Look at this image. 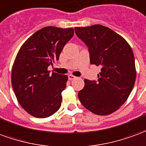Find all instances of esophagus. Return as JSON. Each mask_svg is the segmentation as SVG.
Listing matches in <instances>:
<instances>
[{"mask_svg": "<svg viewBox=\"0 0 146 146\" xmlns=\"http://www.w3.org/2000/svg\"><path fill=\"white\" fill-rule=\"evenodd\" d=\"M75 78H76V77H75V75H68V79H69V80H73V79H75Z\"/></svg>", "mask_w": 146, "mask_h": 146, "instance_id": "esophagus-1", "label": "esophagus"}]
</instances>
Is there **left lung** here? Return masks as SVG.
I'll list each match as a JSON object with an SVG mask.
<instances>
[{
    "instance_id": "1",
    "label": "left lung",
    "mask_w": 146,
    "mask_h": 146,
    "mask_svg": "<svg viewBox=\"0 0 146 146\" xmlns=\"http://www.w3.org/2000/svg\"><path fill=\"white\" fill-rule=\"evenodd\" d=\"M75 31L89 48L90 64L102 67L98 82L85 79L78 99L94 114H111L127 100L134 86L136 68L132 48L107 27L97 24L75 27Z\"/></svg>"
}]
</instances>
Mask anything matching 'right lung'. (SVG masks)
<instances>
[{
  "mask_svg": "<svg viewBox=\"0 0 146 146\" xmlns=\"http://www.w3.org/2000/svg\"><path fill=\"white\" fill-rule=\"evenodd\" d=\"M73 35V28L45 27L31 35L16 55L12 68L13 91L23 109L35 117H48L60 108L68 75H50L48 67L58 60Z\"/></svg>",
  "mask_w": 146,
  "mask_h": 146,
  "instance_id": "1",
  "label": "right lung"
}]
</instances>
